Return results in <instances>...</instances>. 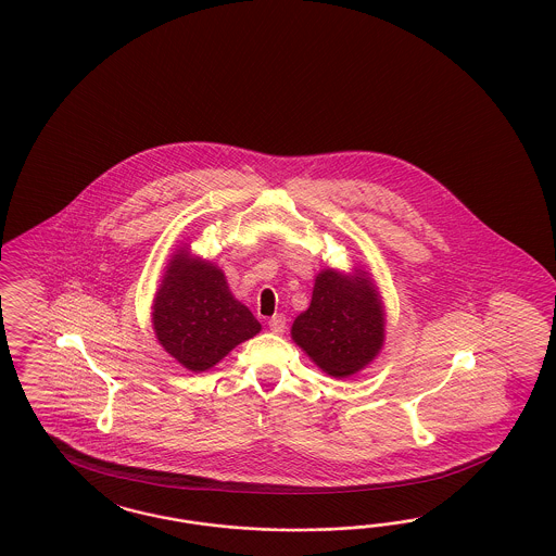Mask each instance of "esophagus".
<instances>
[{
    "label": "esophagus",
    "mask_w": 556,
    "mask_h": 556,
    "mask_svg": "<svg viewBox=\"0 0 556 556\" xmlns=\"http://www.w3.org/2000/svg\"><path fill=\"white\" fill-rule=\"evenodd\" d=\"M268 328H270V332H275V334H283V332H286V328H288V320H286V316H283V314L273 316V318L268 320Z\"/></svg>",
    "instance_id": "34e87169"
}]
</instances>
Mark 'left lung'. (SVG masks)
Instances as JSON below:
<instances>
[{"instance_id":"left-lung-1","label":"left lung","mask_w":556,"mask_h":556,"mask_svg":"<svg viewBox=\"0 0 556 556\" xmlns=\"http://www.w3.org/2000/svg\"><path fill=\"white\" fill-rule=\"evenodd\" d=\"M291 339L330 378H351L371 364L386 341V309L369 273L323 268Z\"/></svg>"}]
</instances>
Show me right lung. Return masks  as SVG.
Returning a JSON list of instances; mask_svg holds the SVG:
<instances>
[{
    "label": "right lung",
    "mask_w": 556,
    "mask_h": 556,
    "mask_svg": "<svg viewBox=\"0 0 556 556\" xmlns=\"http://www.w3.org/2000/svg\"><path fill=\"white\" fill-rule=\"evenodd\" d=\"M153 332L168 355L201 374L219 364L231 349L261 332L249 307L231 295L224 270L176 250L153 295Z\"/></svg>",
    "instance_id": "right-lung-1"
}]
</instances>
